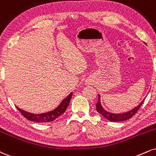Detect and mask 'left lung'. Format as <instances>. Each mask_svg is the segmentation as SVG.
<instances>
[{"label": "left lung", "mask_w": 156, "mask_h": 156, "mask_svg": "<svg viewBox=\"0 0 156 156\" xmlns=\"http://www.w3.org/2000/svg\"><path fill=\"white\" fill-rule=\"evenodd\" d=\"M143 102L144 100L142 101V102L140 103L137 107H136V108L133 109V110H131V111H129L127 112H125V113H122V114H112V113H110V112L105 111V110L102 108L100 102H99V95L98 102L96 104V107H97V112H99V113H100L103 117L105 118L107 120H108V121H110L119 122V121H126V120L129 119L130 118H132V116H134L135 114L136 113V112L138 111L139 109L141 108L142 105L143 104Z\"/></svg>", "instance_id": "obj_1"}]
</instances>
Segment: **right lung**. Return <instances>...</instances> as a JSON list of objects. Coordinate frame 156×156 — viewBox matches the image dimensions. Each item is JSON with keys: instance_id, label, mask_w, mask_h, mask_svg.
<instances>
[{"instance_id": "right-lung-1", "label": "right lung", "mask_w": 156, "mask_h": 156, "mask_svg": "<svg viewBox=\"0 0 156 156\" xmlns=\"http://www.w3.org/2000/svg\"><path fill=\"white\" fill-rule=\"evenodd\" d=\"M73 92L70 93V94L65 98L61 104L59 105V107H57L55 110L53 111H51L48 112H46V113L43 114H33L30 113V112H25L24 110H22L16 107L18 110L21 112V114L24 116L25 119L31 121L37 122V123H46V122H51L53 121L56 119H57L59 115L63 114L64 112L66 111V109L67 108L69 103H70V99L72 97Z\"/></svg>"}]
</instances>
